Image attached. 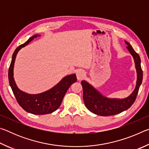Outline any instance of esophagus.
<instances>
[{
	"mask_svg": "<svg viewBox=\"0 0 149 149\" xmlns=\"http://www.w3.org/2000/svg\"><path fill=\"white\" fill-rule=\"evenodd\" d=\"M76 76H77V80H81L85 77V74L83 70H79V71L77 72Z\"/></svg>",
	"mask_w": 149,
	"mask_h": 149,
	"instance_id": "1",
	"label": "esophagus"
}]
</instances>
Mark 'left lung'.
<instances>
[{"mask_svg": "<svg viewBox=\"0 0 149 149\" xmlns=\"http://www.w3.org/2000/svg\"><path fill=\"white\" fill-rule=\"evenodd\" d=\"M125 42L127 45V49L133 57L137 70V79L135 89L132 95L125 99H108L100 94L89 83L82 81L81 84L83 87V98L85 105L88 110L95 114L102 116L118 114L132 107L137 98L139 89L143 81V70L141 66V59L139 55L133 50L129 42L127 41H125Z\"/></svg>", "mask_w": 149, "mask_h": 149, "instance_id": "obj_1", "label": "left lung"}]
</instances>
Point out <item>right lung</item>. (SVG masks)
<instances>
[{
  "instance_id": "1",
  "label": "right lung",
  "mask_w": 149,
  "mask_h": 149,
  "mask_svg": "<svg viewBox=\"0 0 149 149\" xmlns=\"http://www.w3.org/2000/svg\"><path fill=\"white\" fill-rule=\"evenodd\" d=\"M37 36L40 35H35L30 37L25 43L19 45L15 50L8 70V80L12 91L20 107L31 114L42 115L50 114L59 108L65 93L74 83L76 82L77 78L75 74L67 75L52 89L36 95L28 94L17 87L13 77L14 65L16 55L22 47L28 45Z\"/></svg>"
}]
</instances>
